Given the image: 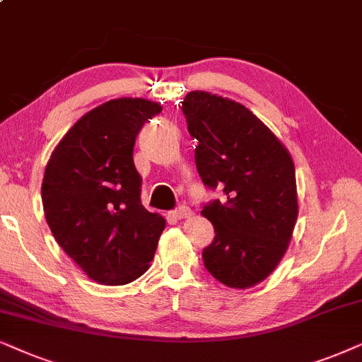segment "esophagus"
I'll return each mask as SVG.
<instances>
[{
  "mask_svg": "<svg viewBox=\"0 0 362 362\" xmlns=\"http://www.w3.org/2000/svg\"><path fill=\"white\" fill-rule=\"evenodd\" d=\"M190 215H192V211H190L189 206H185V205H182V206H178V209H175V210L168 211V216H172V218H175V220L187 218V216H190Z\"/></svg>",
  "mask_w": 362,
  "mask_h": 362,
  "instance_id": "obj_1",
  "label": "esophagus"
}]
</instances>
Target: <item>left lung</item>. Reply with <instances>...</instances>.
<instances>
[{
	"label": "left lung",
	"instance_id": "8db88e82",
	"mask_svg": "<svg viewBox=\"0 0 362 362\" xmlns=\"http://www.w3.org/2000/svg\"><path fill=\"white\" fill-rule=\"evenodd\" d=\"M204 185L221 190L204 205L215 238L205 268L245 290L263 281L285 257L298 218L295 163L286 147L245 105L192 90L182 103Z\"/></svg>",
	"mask_w": 362,
	"mask_h": 362
}]
</instances>
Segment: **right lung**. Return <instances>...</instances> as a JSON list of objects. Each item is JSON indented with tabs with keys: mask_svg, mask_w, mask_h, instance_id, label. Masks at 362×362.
<instances>
[{
	"mask_svg": "<svg viewBox=\"0 0 362 362\" xmlns=\"http://www.w3.org/2000/svg\"><path fill=\"white\" fill-rule=\"evenodd\" d=\"M147 99H112L84 114L61 139L42 178L47 225L61 248L100 285H127L151 267L165 218L141 202L134 146L160 114Z\"/></svg>",
	"mask_w": 362,
	"mask_h": 362,
	"instance_id": "right-lung-1",
	"label": "right lung"
}]
</instances>
